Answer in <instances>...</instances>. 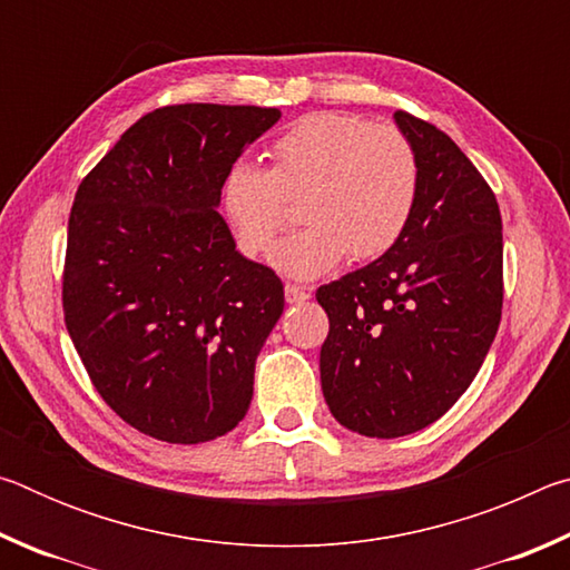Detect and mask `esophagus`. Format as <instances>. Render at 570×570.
<instances>
[{
  "instance_id": "1",
  "label": "esophagus",
  "mask_w": 570,
  "mask_h": 570,
  "mask_svg": "<svg viewBox=\"0 0 570 570\" xmlns=\"http://www.w3.org/2000/svg\"><path fill=\"white\" fill-rule=\"evenodd\" d=\"M284 296H286L288 304H302V302H306V298H308V292H306L304 286L286 284V286H284Z\"/></svg>"
}]
</instances>
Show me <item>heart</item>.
Wrapping results in <instances>:
<instances>
[{"mask_svg": "<svg viewBox=\"0 0 570 570\" xmlns=\"http://www.w3.org/2000/svg\"><path fill=\"white\" fill-rule=\"evenodd\" d=\"M272 168L236 160L218 200L244 256L272 248L298 200L302 226L278 240L272 264L314 278L342 262H372L397 244L420 196V158L394 122L316 112L296 120L268 148Z\"/></svg>", "mask_w": 570, "mask_h": 570, "instance_id": "obj_1", "label": "heart"}]
</instances>
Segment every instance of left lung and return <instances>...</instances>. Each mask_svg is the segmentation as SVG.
Wrapping results in <instances>:
<instances>
[{
    "instance_id": "1",
    "label": "left lung",
    "mask_w": 570,
    "mask_h": 570,
    "mask_svg": "<svg viewBox=\"0 0 570 570\" xmlns=\"http://www.w3.org/2000/svg\"><path fill=\"white\" fill-rule=\"evenodd\" d=\"M420 158L410 226L370 266L324 284L320 370L336 422L366 438L440 420L485 362L503 314V220L450 135L397 110Z\"/></svg>"
}]
</instances>
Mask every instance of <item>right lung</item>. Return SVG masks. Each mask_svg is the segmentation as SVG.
Masks as SVG:
<instances>
[{
  "label": "right lung",
  "instance_id": "obj_1",
  "mask_svg": "<svg viewBox=\"0 0 570 570\" xmlns=\"http://www.w3.org/2000/svg\"><path fill=\"white\" fill-rule=\"evenodd\" d=\"M278 118L256 105L158 108L75 193L65 324L95 390L142 435L198 445L248 412L284 284L238 254L216 208L228 166Z\"/></svg>",
  "mask_w": 570,
  "mask_h": 570
}]
</instances>
